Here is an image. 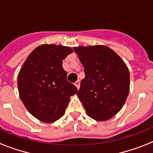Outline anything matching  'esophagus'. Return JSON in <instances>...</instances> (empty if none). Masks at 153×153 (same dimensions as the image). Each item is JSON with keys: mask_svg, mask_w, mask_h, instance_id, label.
I'll list each match as a JSON object with an SVG mask.
<instances>
[{"mask_svg": "<svg viewBox=\"0 0 153 153\" xmlns=\"http://www.w3.org/2000/svg\"><path fill=\"white\" fill-rule=\"evenodd\" d=\"M74 85H75V86L77 87V89L79 90V87H80V82H79V80H78V81H77L76 82L74 83Z\"/></svg>", "mask_w": 153, "mask_h": 153, "instance_id": "esophagus-1", "label": "esophagus"}]
</instances>
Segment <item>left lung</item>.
Listing matches in <instances>:
<instances>
[{"mask_svg": "<svg viewBox=\"0 0 153 153\" xmlns=\"http://www.w3.org/2000/svg\"><path fill=\"white\" fill-rule=\"evenodd\" d=\"M84 67L77 96L86 114L96 121H107L123 107L129 93V71L126 62L105 45L74 47Z\"/></svg>", "mask_w": 153, "mask_h": 153, "instance_id": "left-lung-1", "label": "left lung"}]
</instances>
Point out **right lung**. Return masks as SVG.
<instances>
[{"instance_id":"1","label":"right lung","mask_w":153,"mask_h":153,"mask_svg":"<svg viewBox=\"0 0 153 153\" xmlns=\"http://www.w3.org/2000/svg\"><path fill=\"white\" fill-rule=\"evenodd\" d=\"M70 47L44 44L27 56L17 76L19 95L27 111L39 121L52 123L65 114L71 96L78 91L67 79L62 60Z\"/></svg>"}]
</instances>
